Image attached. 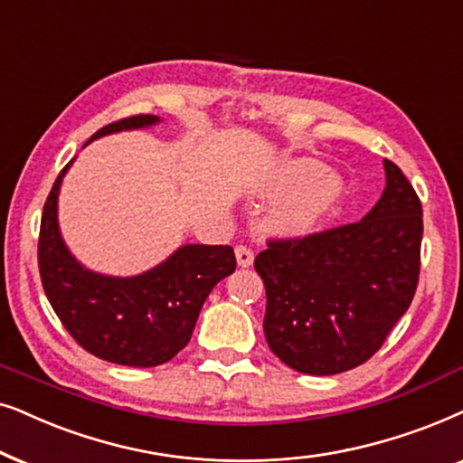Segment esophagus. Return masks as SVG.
Instances as JSON below:
<instances>
[{"label":"esophagus","mask_w":463,"mask_h":463,"mask_svg":"<svg viewBox=\"0 0 463 463\" xmlns=\"http://www.w3.org/2000/svg\"><path fill=\"white\" fill-rule=\"evenodd\" d=\"M235 256H237V264L241 269H248V267H251V262H254V251H251L250 248H245V245H237Z\"/></svg>","instance_id":"1"}]
</instances>
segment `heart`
Returning <instances> with one entry per match:
<instances>
[{
	"label": "heart",
	"mask_w": 463,
	"mask_h": 463,
	"mask_svg": "<svg viewBox=\"0 0 463 463\" xmlns=\"http://www.w3.org/2000/svg\"><path fill=\"white\" fill-rule=\"evenodd\" d=\"M264 199H283L270 212L281 235H309L341 207L345 180L316 158H294L277 167L256 190Z\"/></svg>",
	"instance_id": "heart-1"
}]
</instances>
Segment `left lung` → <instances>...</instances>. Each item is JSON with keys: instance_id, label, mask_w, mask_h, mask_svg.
I'll use <instances>...</instances> for the list:
<instances>
[{"instance_id": "obj_1", "label": "left lung", "mask_w": 463, "mask_h": 463, "mask_svg": "<svg viewBox=\"0 0 463 463\" xmlns=\"http://www.w3.org/2000/svg\"><path fill=\"white\" fill-rule=\"evenodd\" d=\"M383 169V194L360 222L270 241L256 256L267 289L264 336L294 371L326 377L364 364L411 307L421 203L392 160Z\"/></svg>"}]
</instances>
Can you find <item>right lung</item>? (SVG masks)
Instances as JSON below:
<instances>
[{"label":"right lung","instance_id":"right-lung-1","mask_svg":"<svg viewBox=\"0 0 463 463\" xmlns=\"http://www.w3.org/2000/svg\"><path fill=\"white\" fill-rule=\"evenodd\" d=\"M158 116H131L103 127L90 141L120 131L156 127ZM71 158L48 194L40 226L42 286L67 332L89 351L120 366L150 368L169 362L193 336L203 303L235 270L231 245H180L139 275H106L84 267L59 226V193Z\"/></svg>","mask_w":463,"mask_h":463}]
</instances>
